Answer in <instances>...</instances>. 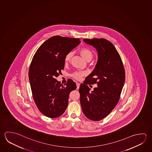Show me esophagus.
<instances>
[{
	"label": "esophagus",
	"mask_w": 152,
	"mask_h": 152,
	"mask_svg": "<svg viewBox=\"0 0 152 152\" xmlns=\"http://www.w3.org/2000/svg\"><path fill=\"white\" fill-rule=\"evenodd\" d=\"M76 85H77V89H78L79 88H80V83H76Z\"/></svg>",
	"instance_id": "34e87169"
}]
</instances>
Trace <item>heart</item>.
<instances>
[{
    "mask_svg": "<svg viewBox=\"0 0 152 152\" xmlns=\"http://www.w3.org/2000/svg\"><path fill=\"white\" fill-rule=\"evenodd\" d=\"M80 53L82 55L83 58L85 59L86 61L90 60L93 57V53L92 51L89 48H83L80 50ZM72 52H69L66 54L65 56V61L68 62L70 60L72 56ZM85 75V72L83 71H76L74 72L72 74V77L74 78L76 80H79L81 79V78Z\"/></svg>",
    "mask_w": 152,
    "mask_h": 152,
    "instance_id": "obj_1",
    "label": "heart"
}]
</instances>
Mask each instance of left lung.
I'll return each mask as SVG.
<instances>
[{
	"instance_id": "obj_1",
	"label": "left lung",
	"mask_w": 152,
	"mask_h": 152,
	"mask_svg": "<svg viewBox=\"0 0 152 152\" xmlns=\"http://www.w3.org/2000/svg\"><path fill=\"white\" fill-rule=\"evenodd\" d=\"M96 48L98 60L94 69L80 85L79 92L83 112L88 119L98 121L107 117L116 106L125 82V72L120 54L109 40L84 39ZM96 83L93 91L88 86Z\"/></svg>"
}]
</instances>
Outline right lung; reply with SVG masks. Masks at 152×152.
<instances>
[{
	"label": "right lung",
	"mask_w": 152,
	"mask_h": 152,
	"mask_svg": "<svg viewBox=\"0 0 152 152\" xmlns=\"http://www.w3.org/2000/svg\"><path fill=\"white\" fill-rule=\"evenodd\" d=\"M80 43V39L55 36L38 48L29 70L32 96L38 109L49 118L64 114L68 104L70 93L77 86L68 79L62 85L56 80L64 69L65 56Z\"/></svg>",
	"instance_id": "right-lung-1"
}]
</instances>
